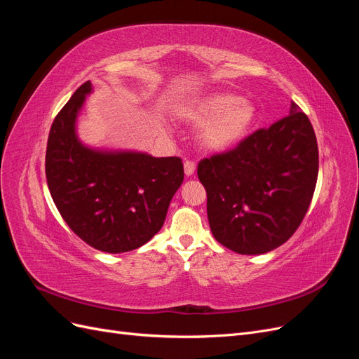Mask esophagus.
Listing matches in <instances>:
<instances>
[{
    "label": "esophagus",
    "mask_w": 359,
    "mask_h": 359,
    "mask_svg": "<svg viewBox=\"0 0 359 359\" xmlns=\"http://www.w3.org/2000/svg\"><path fill=\"white\" fill-rule=\"evenodd\" d=\"M194 170H196V166H194V163L191 160L184 161V173H186V177H191Z\"/></svg>",
    "instance_id": "obj_1"
}]
</instances>
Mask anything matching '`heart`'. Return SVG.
Segmentation results:
<instances>
[{
  "instance_id": "heart-1",
  "label": "heart",
  "mask_w": 359,
  "mask_h": 359,
  "mask_svg": "<svg viewBox=\"0 0 359 359\" xmlns=\"http://www.w3.org/2000/svg\"><path fill=\"white\" fill-rule=\"evenodd\" d=\"M184 118L202 124L201 144L211 151H227L248 135L256 119V106L229 93L205 95L182 111Z\"/></svg>"
}]
</instances>
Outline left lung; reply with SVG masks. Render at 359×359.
I'll return each instance as SVG.
<instances>
[{
  "mask_svg": "<svg viewBox=\"0 0 359 359\" xmlns=\"http://www.w3.org/2000/svg\"><path fill=\"white\" fill-rule=\"evenodd\" d=\"M318 172L316 135L309 116L292 102L287 116L227 153L199 161L214 238L240 255L280 247L306 215Z\"/></svg>",
  "mask_w": 359,
  "mask_h": 359,
  "instance_id": "8db88e82",
  "label": "left lung"
}]
</instances>
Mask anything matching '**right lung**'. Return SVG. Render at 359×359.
<instances>
[{
	"mask_svg": "<svg viewBox=\"0 0 359 359\" xmlns=\"http://www.w3.org/2000/svg\"><path fill=\"white\" fill-rule=\"evenodd\" d=\"M93 93L85 82L53 119L46 148L50 196L70 229L104 253L148 243L165 223L184 180L180 157L99 149L81 142L76 121Z\"/></svg>",
	"mask_w": 359,
	"mask_h": 359,
	"instance_id": "obj_1",
	"label": "right lung"
}]
</instances>
